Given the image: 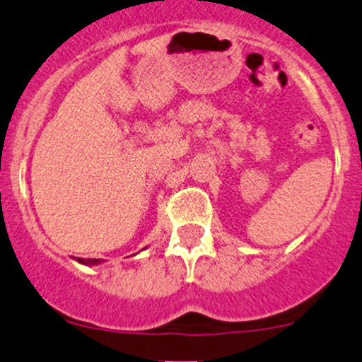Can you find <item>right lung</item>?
Masks as SVG:
<instances>
[{"label": "right lung", "instance_id": "add662e5", "mask_svg": "<svg viewBox=\"0 0 362 362\" xmlns=\"http://www.w3.org/2000/svg\"><path fill=\"white\" fill-rule=\"evenodd\" d=\"M76 261L81 262V264L84 266H95V264H100V259H83V257H76Z\"/></svg>", "mask_w": 362, "mask_h": 362}]
</instances>
